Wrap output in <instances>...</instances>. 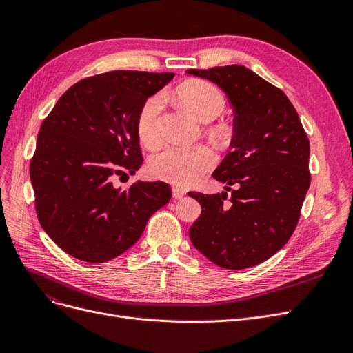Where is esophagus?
Returning <instances> with one entry per match:
<instances>
[{"label":"esophagus","mask_w":353,"mask_h":353,"mask_svg":"<svg viewBox=\"0 0 353 353\" xmlns=\"http://www.w3.org/2000/svg\"><path fill=\"white\" fill-rule=\"evenodd\" d=\"M185 190H183V188H179V187H172V196H174V199H183V197H185Z\"/></svg>","instance_id":"esophagus-1"}]
</instances>
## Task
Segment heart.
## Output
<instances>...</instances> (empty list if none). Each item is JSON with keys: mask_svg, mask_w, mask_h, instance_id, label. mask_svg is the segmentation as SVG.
I'll return each mask as SVG.
<instances>
[{"mask_svg": "<svg viewBox=\"0 0 353 353\" xmlns=\"http://www.w3.org/2000/svg\"><path fill=\"white\" fill-rule=\"evenodd\" d=\"M178 99L200 121L210 122L225 109V97L215 85L206 81H191L181 85ZM163 108V95L156 94L148 99L140 110L137 121L138 137L144 145L156 147L162 141L160 112ZM219 132V131H216ZM216 153L206 144L168 145L153 154L148 170L157 178L176 187H188L216 165Z\"/></svg>", "mask_w": 353, "mask_h": 353, "instance_id": "obj_1", "label": "heart"}]
</instances>
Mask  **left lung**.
<instances>
[{"label":"left lung","instance_id":"8db88e82","mask_svg":"<svg viewBox=\"0 0 353 353\" xmlns=\"http://www.w3.org/2000/svg\"><path fill=\"white\" fill-rule=\"evenodd\" d=\"M227 94L234 112L231 152L212 176L238 188L188 193L201 205L190 240L209 261L244 270L279 252L297 225L311 184L309 140L287 95L250 69L230 65L188 69Z\"/></svg>","mask_w":353,"mask_h":353}]
</instances>
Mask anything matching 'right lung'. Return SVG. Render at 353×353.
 Returning <instances> with one entry per match:
<instances>
[{"mask_svg":"<svg viewBox=\"0 0 353 353\" xmlns=\"http://www.w3.org/2000/svg\"><path fill=\"white\" fill-rule=\"evenodd\" d=\"M174 73L113 70L85 78L61 95L42 122L30 162L41 227L61 250L101 263L137 243L170 200L162 181L122 190L116 175L143 165L138 114Z\"/></svg>","mask_w":353,"mask_h":353,"instance_id":"right-lung-1","label":"right lung"}]
</instances>
